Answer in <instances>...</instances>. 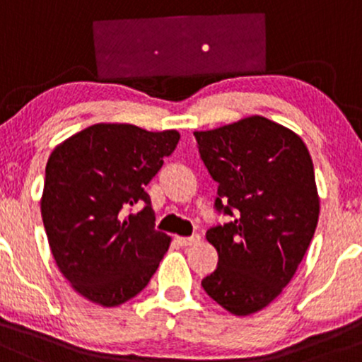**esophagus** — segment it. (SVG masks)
<instances>
[{
    "label": "esophagus",
    "instance_id": "obj_1",
    "mask_svg": "<svg viewBox=\"0 0 362 362\" xmlns=\"http://www.w3.org/2000/svg\"><path fill=\"white\" fill-rule=\"evenodd\" d=\"M176 241L180 243L181 246H192L194 243L200 241V235L193 234V235H188V238H176Z\"/></svg>",
    "mask_w": 362,
    "mask_h": 362
}]
</instances>
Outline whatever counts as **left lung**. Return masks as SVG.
Segmentation results:
<instances>
[{
	"label": "left lung",
	"mask_w": 362,
	"mask_h": 362,
	"mask_svg": "<svg viewBox=\"0 0 362 362\" xmlns=\"http://www.w3.org/2000/svg\"><path fill=\"white\" fill-rule=\"evenodd\" d=\"M193 135L218 185L215 210L230 217L206 230L218 263L202 287L233 315H251L291 282L315 234L311 156L301 136L263 116Z\"/></svg>",
	"instance_id": "left-lung-1"
}]
</instances>
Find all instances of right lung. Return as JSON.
<instances>
[{
	"mask_svg": "<svg viewBox=\"0 0 362 362\" xmlns=\"http://www.w3.org/2000/svg\"><path fill=\"white\" fill-rule=\"evenodd\" d=\"M177 141L176 129L99 123L51 152L42 222L56 265L88 301L112 308L135 298L169 250V235L153 227L145 186ZM140 199L146 203L141 213L120 215Z\"/></svg>",
	"mask_w": 362,
	"mask_h": 362,
	"instance_id": "1",
	"label": "right lung"
}]
</instances>
